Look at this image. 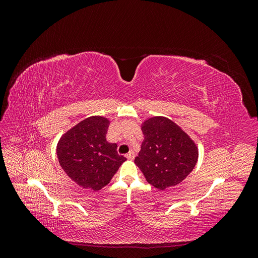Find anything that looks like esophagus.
<instances>
[{"mask_svg":"<svg viewBox=\"0 0 258 258\" xmlns=\"http://www.w3.org/2000/svg\"><path fill=\"white\" fill-rule=\"evenodd\" d=\"M135 156H136V155H135V153L132 152V151H130V152L126 155V158H127V159H129V160H132V159L135 158Z\"/></svg>","mask_w":258,"mask_h":258,"instance_id":"obj_1","label":"esophagus"}]
</instances>
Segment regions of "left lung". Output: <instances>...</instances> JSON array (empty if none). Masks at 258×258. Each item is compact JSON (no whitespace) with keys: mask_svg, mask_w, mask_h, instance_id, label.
<instances>
[{"mask_svg":"<svg viewBox=\"0 0 258 258\" xmlns=\"http://www.w3.org/2000/svg\"><path fill=\"white\" fill-rule=\"evenodd\" d=\"M144 140L135 163L146 181L163 190L183 182L198 160V146L186 132L163 116H153L141 124Z\"/></svg>","mask_w":258,"mask_h":258,"instance_id":"left-lung-1","label":"left lung"}]
</instances>
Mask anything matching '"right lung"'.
I'll list each match as a JSON object with an SVG mask.
<instances>
[{"instance_id":"1","label":"right lung","mask_w":258,"mask_h":258,"mask_svg":"<svg viewBox=\"0 0 258 258\" xmlns=\"http://www.w3.org/2000/svg\"><path fill=\"white\" fill-rule=\"evenodd\" d=\"M108 126L110 119L106 117L90 116L68 130L58 141L61 168L83 188H103L126 161L117 153V145L106 141Z\"/></svg>"}]
</instances>
